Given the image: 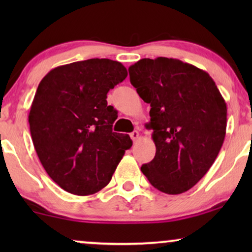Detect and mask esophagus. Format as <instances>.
I'll return each instance as SVG.
<instances>
[{"label":"esophagus","mask_w":252,"mask_h":252,"mask_svg":"<svg viewBox=\"0 0 252 252\" xmlns=\"http://www.w3.org/2000/svg\"><path fill=\"white\" fill-rule=\"evenodd\" d=\"M130 137H132V140L135 142V141L137 140V137H139V130L137 129H134L132 133H130Z\"/></svg>","instance_id":"obj_1"}]
</instances>
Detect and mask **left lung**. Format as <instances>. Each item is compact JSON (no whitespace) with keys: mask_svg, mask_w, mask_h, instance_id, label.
I'll use <instances>...</instances> for the list:
<instances>
[{"mask_svg":"<svg viewBox=\"0 0 252 252\" xmlns=\"http://www.w3.org/2000/svg\"><path fill=\"white\" fill-rule=\"evenodd\" d=\"M129 80L149 103L156 155L141 171L158 190H189L215 163L225 140L227 106L209 73L174 58H143Z\"/></svg>","mask_w":252,"mask_h":252,"instance_id":"obj_1","label":"left lung"}]
</instances>
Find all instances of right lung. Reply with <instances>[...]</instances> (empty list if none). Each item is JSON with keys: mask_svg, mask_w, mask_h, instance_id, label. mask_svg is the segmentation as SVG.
Instances as JSON below:
<instances>
[{"mask_svg": "<svg viewBox=\"0 0 252 252\" xmlns=\"http://www.w3.org/2000/svg\"><path fill=\"white\" fill-rule=\"evenodd\" d=\"M126 77L119 62L92 58L55 67L39 84L31 135L44 170L64 190L80 196L101 190L132 147L127 134L112 132L118 116L106 102Z\"/></svg>", "mask_w": 252, "mask_h": 252, "instance_id": "add662e5", "label": "right lung"}]
</instances>
